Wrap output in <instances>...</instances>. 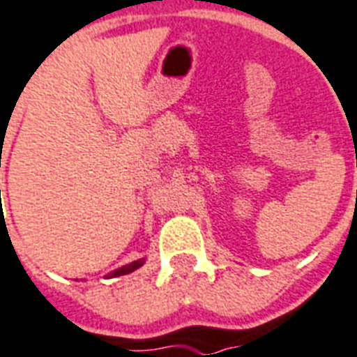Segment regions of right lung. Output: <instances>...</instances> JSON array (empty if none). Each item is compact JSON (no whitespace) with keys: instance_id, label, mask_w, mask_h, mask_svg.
Masks as SVG:
<instances>
[{"instance_id":"1","label":"right lung","mask_w":357,"mask_h":357,"mask_svg":"<svg viewBox=\"0 0 357 357\" xmlns=\"http://www.w3.org/2000/svg\"><path fill=\"white\" fill-rule=\"evenodd\" d=\"M142 264H144V259L131 262V264H127V266H121V268H118L116 272H112L110 278H116V275H123V274H131V272H135V270L142 266Z\"/></svg>"}]
</instances>
